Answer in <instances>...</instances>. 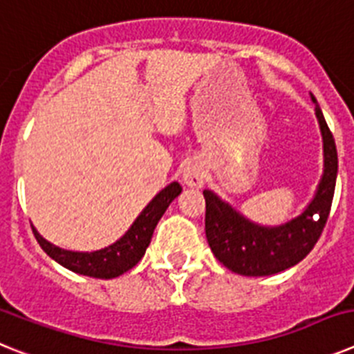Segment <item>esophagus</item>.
Here are the masks:
<instances>
[{"mask_svg": "<svg viewBox=\"0 0 354 354\" xmlns=\"http://www.w3.org/2000/svg\"><path fill=\"white\" fill-rule=\"evenodd\" d=\"M180 179L187 187H200L205 179L204 165L200 161L186 162V167L183 168V174H180Z\"/></svg>", "mask_w": 354, "mask_h": 354, "instance_id": "obj_1", "label": "esophagus"}]
</instances>
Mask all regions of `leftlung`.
<instances>
[{"mask_svg":"<svg viewBox=\"0 0 354 354\" xmlns=\"http://www.w3.org/2000/svg\"><path fill=\"white\" fill-rule=\"evenodd\" d=\"M315 117L323 136L324 170L314 198L292 220L282 225H259L241 214L211 189H204L205 236L214 257L230 271L245 277H270L286 271L310 253L326 225L335 193L337 147L315 97Z\"/></svg>","mask_w":354,"mask_h":354,"instance_id":"8db88e82","label":"left lung"}]
</instances>
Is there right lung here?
<instances>
[{
	"instance_id": "obj_1",
	"label": "right lung",
	"mask_w": 354,
	"mask_h": 354,
	"mask_svg": "<svg viewBox=\"0 0 354 354\" xmlns=\"http://www.w3.org/2000/svg\"><path fill=\"white\" fill-rule=\"evenodd\" d=\"M180 192H183V187L179 183L168 184L165 189H161L154 198L150 200L147 207L140 212L138 218L133 221V225L127 228V232L120 239L115 241L113 245L95 250V252L64 250L44 239L37 232L35 227L31 228H33V234H35V239L39 241L40 248L48 253L53 261L77 274L109 280V278L120 277L142 261L145 250L150 245L156 225L161 220V216L165 214L168 205L180 195Z\"/></svg>"
}]
</instances>
